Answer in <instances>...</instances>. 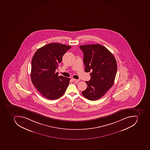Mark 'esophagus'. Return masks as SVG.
Masks as SVG:
<instances>
[{
    "label": "esophagus",
    "instance_id": "obj_1",
    "mask_svg": "<svg viewBox=\"0 0 150 150\" xmlns=\"http://www.w3.org/2000/svg\"><path fill=\"white\" fill-rule=\"evenodd\" d=\"M71 80H72L73 82H78V81H79V80L76 79H73V78H72V79H71Z\"/></svg>",
    "mask_w": 150,
    "mask_h": 150
}]
</instances>
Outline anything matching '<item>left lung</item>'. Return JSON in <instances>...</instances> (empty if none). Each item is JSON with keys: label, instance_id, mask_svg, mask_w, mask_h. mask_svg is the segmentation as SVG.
Listing matches in <instances>:
<instances>
[{"label": "left lung", "instance_id": "obj_1", "mask_svg": "<svg viewBox=\"0 0 150 150\" xmlns=\"http://www.w3.org/2000/svg\"><path fill=\"white\" fill-rule=\"evenodd\" d=\"M83 53L85 71L90 72L91 79L86 81V90L82 92L89 100H98L104 96L114 83L117 64L114 56L99 44L79 46Z\"/></svg>", "mask_w": 150, "mask_h": 150}]
</instances>
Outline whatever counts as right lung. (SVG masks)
I'll list each match as a JSON object with an SVG mask.
<instances>
[{"label":"right lung","instance_id":"obj_1","mask_svg":"<svg viewBox=\"0 0 150 150\" xmlns=\"http://www.w3.org/2000/svg\"><path fill=\"white\" fill-rule=\"evenodd\" d=\"M71 46L50 43L38 49L32 60V83L43 97L50 100L59 98L64 93L70 78L58 76L59 67L64 53Z\"/></svg>","mask_w":150,"mask_h":150}]
</instances>
